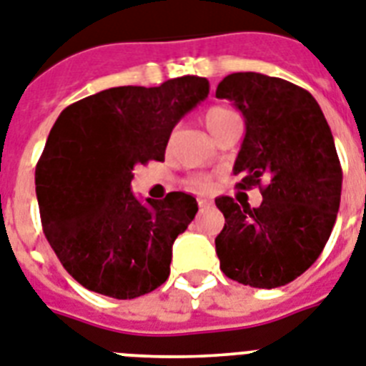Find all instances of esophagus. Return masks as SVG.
<instances>
[{
  "label": "esophagus",
  "mask_w": 366,
  "mask_h": 366,
  "mask_svg": "<svg viewBox=\"0 0 366 366\" xmlns=\"http://www.w3.org/2000/svg\"><path fill=\"white\" fill-rule=\"evenodd\" d=\"M214 207V202L208 201V199H199V208L201 210H207V208H212Z\"/></svg>",
  "instance_id": "34e87169"
}]
</instances>
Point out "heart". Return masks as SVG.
Instances as JSON below:
<instances>
[{"label":"heart","mask_w":366,"mask_h":366,"mask_svg":"<svg viewBox=\"0 0 366 366\" xmlns=\"http://www.w3.org/2000/svg\"><path fill=\"white\" fill-rule=\"evenodd\" d=\"M230 115H234V113L225 109V107H210V109H207L204 115H202V122H204V126L208 128V132L214 134V132L221 126V122L227 121ZM186 186H188L189 189H193V192H207V189H210V178L192 177L188 182H186Z\"/></svg>","instance_id":"b5f03b06"}]
</instances>
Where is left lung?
Instances as JSON below:
<instances>
[{
    "label": "left lung",
    "instance_id": "8db88e82",
    "mask_svg": "<svg viewBox=\"0 0 366 366\" xmlns=\"http://www.w3.org/2000/svg\"><path fill=\"white\" fill-rule=\"evenodd\" d=\"M216 97L245 121L238 188L262 193L259 208L216 199L225 216L216 238L221 272L254 288L282 287L315 264L337 219L342 169L330 124L309 91L259 72L230 74Z\"/></svg>",
    "mask_w": 366,
    "mask_h": 366
}]
</instances>
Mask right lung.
I'll list each match as a JSON object with an SVG mask.
<instances>
[{
  "mask_svg": "<svg viewBox=\"0 0 366 366\" xmlns=\"http://www.w3.org/2000/svg\"><path fill=\"white\" fill-rule=\"evenodd\" d=\"M210 93L207 78L113 87L64 107L35 169L42 229L63 268L102 296L134 300L169 277L173 244L197 214L195 197L141 202L134 167L164 159L177 122Z\"/></svg>",
  "mask_w": 366,
  "mask_h": 366,
  "instance_id": "right-lung-1",
  "label": "right lung"
}]
</instances>
